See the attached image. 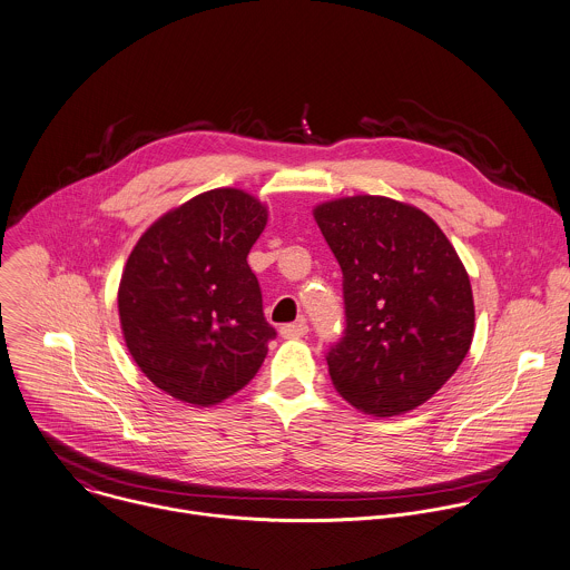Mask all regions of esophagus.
Listing matches in <instances>:
<instances>
[{
	"label": "esophagus",
	"mask_w": 570,
	"mask_h": 570,
	"mask_svg": "<svg viewBox=\"0 0 570 570\" xmlns=\"http://www.w3.org/2000/svg\"><path fill=\"white\" fill-rule=\"evenodd\" d=\"M307 332H309V327H307L305 321L289 323V325H283V327H281V336H283V338H303V336H307Z\"/></svg>",
	"instance_id": "1"
}]
</instances>
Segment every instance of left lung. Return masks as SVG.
<instances>
[{
	"mask_svg": "<svg viewBox=\"0 0 570 570\" xmlns=\"http://www.w3.org/2000/svg\"><path fill=\"white\" fill-rule=\"evenodd\" d=\"M314 218L343 269L345 332L325 356L336 391L376 417L420 406L473 341L462 261L433 218L386 196L330 200Z\"/></svg>",
	"mask_w": 570,
	"mask_h": 570,
	"instance_id": "left-lung-1",
	"label": "left lung"
}]
</instances>
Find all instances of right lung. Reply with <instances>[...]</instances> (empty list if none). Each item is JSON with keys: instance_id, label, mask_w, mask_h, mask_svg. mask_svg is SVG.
Masks as SVG:
<instances>
[{"instance_id": "1", "label": "right lung", "mask_w": 570, "mask_h": 570, "mask_svg": "<svg viewBox=\"0 0 570 570\" xmlns=\"http://www.w3.org/2000/svg\"><path fill=\"white\" fill-rule=\"evenodd\" d=\"M267 209L232 188L198 194L135 245L119 285L126 345L159 389L212 406L261 370L276 330L247 254Z\"/></svg>"}]
</instances>
